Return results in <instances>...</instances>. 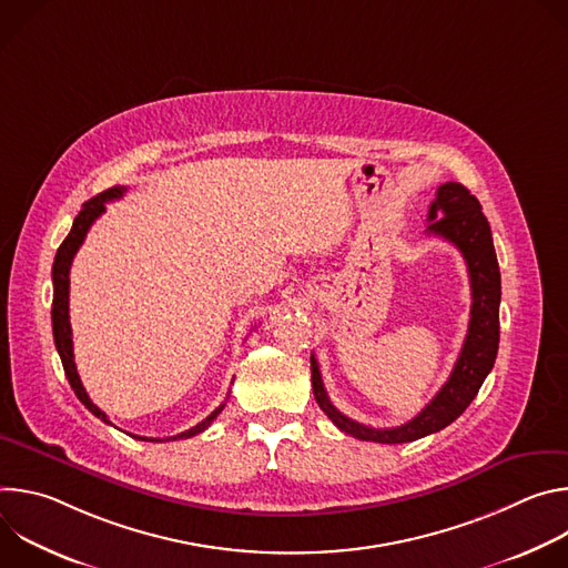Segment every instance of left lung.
Instances as JSON below:
<instances>
[{
  "label": "left lung",
  "mask_w": 568,
  "mask_h": 568,
  "mask_svg": "<svg viewBox=\"0 0 568 568\" xmlns=\"http://www.w3.org/2000/svg\"><path fill=\"white\" fill-rule=\"evenodd\" d=\"M429 226L427 233L440 235L458 247L467 263L469 287H471V310H469V328L465 344L454 364V371L445 386L427 407L409 423L390 429H373L359 425L337 412L331 402L318 364L314 355L312 364V388L316 404L342 432L371 443L397 445L412 443L436 434L452 425L476 397L483 379L495 366L499 351V303H501V274L497 263V252L493 242V231L488 217L483 215L478 200L458 182H447L438 186L436 200L429 206Z\"/></svg>",
  "instance_id": "obj_1"
}]
</instances>
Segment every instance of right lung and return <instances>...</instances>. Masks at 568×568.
Instances as JSON below:
<instances>
[{"label": "right lung", "mask_w": 568, "mask_h": 568, "mask_svg": "<svg viewBox=\"0 0 568 568\" xmlns=\"http://www.w3.org/2000/svg\"><path fill=\"white\" fill-rule=\"evenodd\" d=\"M125 193V186H112L103 193H99L97 197L88 200L83 204V209H80V213L75 215L73 224H71V231L69 235L62 240V245L58 247V254L53 258V270H51V276H53V305H51V323H53V342H55V348H58V355L62 359V368H64V375L73 388V393L78 395V399L85 404V407L97 416L101 418L103 423L112 425L108 420V416L97 407V404L90 399L83 382H80L78 377V371H75V364H73V342H71V326H69V270H71V261L75 256V252L80 250V245H83V240L90 231V226L94 224V220L99 215L105 213V204L112 202V200H119L121 195ZM224 409V404H220V407L209 416L204 418L200 425L178 434V436H171L166 440H180V438H191V436H197L202 434L217 416L220 412ZM139 440H161V438H141L136 436Z\"/></svg>", "instance_id": "add662e5"}]
</instances>
